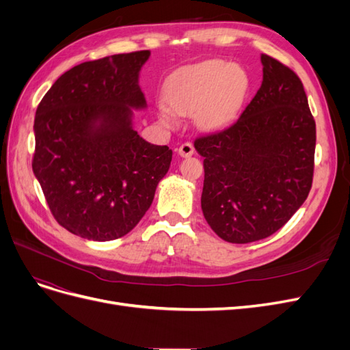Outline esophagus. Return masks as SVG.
Instances as JSON below:
<instances>
[{
  "mask_svg": "<svg viewBox=\"0 0 350 350\" xmlns=\"http://www.w3.org/2000/svg\"><path fill=\"white\" fill-rule=\"evenodd\" d=\"M178 153H179V156H183V157L191 156V154L194 153V146H193L191 143H188V142H187V143H184V144L179 146Z\"/></svg>",
  "mask_w": 350,
  "mask_h": 350,
  "instance_id": "1",
  "label": "esophagus"
}]
</instances>
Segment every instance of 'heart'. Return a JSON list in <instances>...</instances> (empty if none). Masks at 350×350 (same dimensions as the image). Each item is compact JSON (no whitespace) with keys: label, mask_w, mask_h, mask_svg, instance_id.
<instances>
[{"label":"heart","mask_w":350,"mask_h":350,"mask_svg":"<svg viewBox=\"0 0 350 350\" xmlns=\"http://www.w3.org/2000/svg\"><path fill=\"white\" fill-rule=\"evenodd\" d=\"M248 77L241 66L225 59H210L175 71L167 80L169 105H157V116L167 129L178 125L179 115L198 112V122L207 129L225 125L247 92Z\"/></svg>","instance_id":"1"}]
</instances>
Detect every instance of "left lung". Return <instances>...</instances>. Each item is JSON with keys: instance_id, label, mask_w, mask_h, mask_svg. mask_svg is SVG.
<instances>
[{"instance_id": "1", "label": "left lung", "mask_w": 350, "mask_h": 350, "mask_svg": "<svg viewBox=\"0 0 350 350\" xmlns=\"http://www.w3.org/2000/svg\"><path fill=\"white\" fill-rule=\"evenodd\" d=\"M262 81L238 118L194 142L204 157L201 208L226 242L278 232L310 194L315 121L299 77L261 55Z\"/></svg>"}]
</instances>
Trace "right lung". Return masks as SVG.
Returning a JSON list of instances; mask_svg holds the SVG:
<instances>
[{"label": "right lung", "mask_w": 350, "mask_h": 350, "mask_svg": "<svg viewBox=\"0 0 350 350\" xmlns=\"http://www.w3.org/2000/svg\"><path fill=\"white\" fill-rule=\"evenodd\" d=\"M150 51L72 67L52 84L35 116L31 167L51 213L71 234L112 241L135 228L172 161L133 129L147 107L139 86Z\"/></svg>", "instance_id": "obj_1"}]
</instances>
